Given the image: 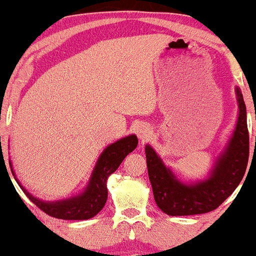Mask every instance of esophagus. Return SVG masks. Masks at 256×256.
Here are the masks:
<instances>
[{
	"mask_svg": "<svg viewBox=\"0 0 256 256\" xmlns=\"http://www.w3.org/2000/svg\"><path fill=\"white\" fill-rule=\"evenodd\" d=\"M150 130L149 128H148V126H144V124H140L136 127V134H138V136L140 139H146L148 136H149Z\"/></svg>",
	"mask_w": 256,
	"mask_h": 256,
	"instance_id": "34e87169",
	"label": "esophagus"
}]
</instances>
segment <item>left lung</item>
I'll return each mask as SVG.
<instances>
[{
  "instance_id": "8db88e82",
  "label": "left lung",
  "mask_w": 256,
  "mask_h": 256,
  "mask_svg": "<svg viewBox=\"0 0 256 256\" xmlns=\"http://www.w3.org/2000/svg\"><path fill=\"white\" fill-rule=\"evenodd\" d=\"M236 96L239 108L237 124L226 149L220 154L206 180L180 182L171 168L164 166L155 150L150 145L145 146L154 199L167 215L189 216L210 212L218 208L243 180L249 158V133L246 104L239 88H236Z\"/></svg>"
}]
</instances>
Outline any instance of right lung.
Masks as SVG:
<instances>
[{"label":"right lung","instance_id":"1","mask_svg":"<svg viewBox=\"0 0 256 256\" xmlns=\"http://www.w3.org/2000/svg\"><path fill=\"white\" fill-rule=\"evenodd\" d=\"M136 145H138V138L134 134L108 145L98 158L89 184L83 193L57 202H42L32 196L16 178L10 161V164L22 190L44 212L62 220H88L96 216L102 210L107 200V178L116 171L126 156L136 149Z\"/></svg>","mask_w":256,"mask_h":256}]
</instances>
